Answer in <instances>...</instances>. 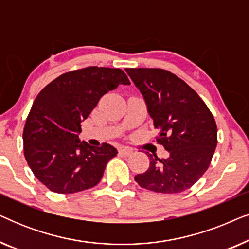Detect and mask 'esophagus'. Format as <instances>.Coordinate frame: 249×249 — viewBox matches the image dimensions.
Returning a JSON list of instances; mask_svg holds the SVG:
<instances>
[{"instance_id":"obj_1","label":"esophagus","mask_w":249,"mask_h":249,"mask_svg":"<svg viewBox=\"0 0 249 249\" xmlns=\"http://www.w3.org/2000/svg\"><path fill=\"white\" fill-rule=\"evenodd\" d=\"M132 152H134V151H132L131 148L124 147V146L119 148V153H120V154L124 155V156H129L130 154H132Z\"/></svg>"}]
</instances>
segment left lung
Returning <instances> with one entry per match:
<instances>
[{
	"label": "left lung",
	"mask_w": 249,
	"mask_h": 249,
	"mask_svg": "<svg viewBox=\"0 0 249 249\" xmlns=\"http://www.w3.org/2000/svg\"><path fill=\"white\" fill-rule=\"evenodd\" d=\"M142 91L168 159L149 154L147 171L135 176L142 188L161 194L185 192L198 181L217 144L216 122L199 95L181 78L159 68H127Z\"/></svg>",
	"instance_id": "8db88e82"
}]
</instances>
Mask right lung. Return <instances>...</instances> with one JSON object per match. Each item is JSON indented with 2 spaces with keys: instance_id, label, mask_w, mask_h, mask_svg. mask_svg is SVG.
<instances>
[{
  "instance_id": "add662e5",
  "label": "right lung",
  "mask_w": 249,
  "mask_h": 249,
  "mask_svg": "<svg viewBox=\"0 0 249 249\" xmlns=\"http://www.w3.org/2000/svg\"><path fill=\"white\" fill-rule=\"evenodd\" d=\"M121 84L130 85L121 69L86 67L61 74L37 95L23 128V154L51 192L74 194L101 181L118 151L107 142L100 147L80 142V124Z\"/></svg>"
}]
</instances>
